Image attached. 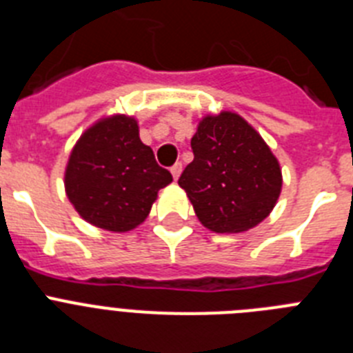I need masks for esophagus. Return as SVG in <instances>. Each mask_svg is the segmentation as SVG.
Instances as JSON below:
<instances>
[{
  "label": "esophagus",
  "mask_w": 353,
  "mask_h": 353,
  "mask_svg": "<svg viewBox=\"0 0 353 353\" xmlns=\"http://www.w3.org/2000/svg\"><path fill=\"white\" fill-rule=\"evenodd\" d=\"M180 173H182V162H176L173 168H171V174H173L174 180H179Z\"/></svg>",
  "instance_id": "1"
}]
</instances>
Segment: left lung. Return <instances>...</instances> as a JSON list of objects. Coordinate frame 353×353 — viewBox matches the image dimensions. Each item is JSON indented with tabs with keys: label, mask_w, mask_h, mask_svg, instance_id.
<instances>
[{
	"label": "left lung",
	"mask_w": 353,
	"mask_h": 353,
	"mask_svg": "<svg viewBox=\"0 0 353 353\" xmlns=\"http://www.w3.org/2000/svg\"><path fill=\"white\" fill-rule=\"evenodd\" d=\"M194 161L180 174L198 219L215 233L260 224L281 194V168L267 143L236 113L205 117L191 139Z\"/></svg>",
	"instance_id": "8db88e82"
}]
</instances>
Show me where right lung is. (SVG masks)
<instances>
[{
	"label": "right lung",
	"instance_id": "add662e5",
	"mask_svg": "<svg viewBox=\"0 0 353 353\" xmlns=\"http://www.w3.org/2000/svg\"><path fill=\"white\" fill-rule=\"evenodd\" d=\"M173 180L139 139L138 121L114 114L79 138L65 170L70 203L90 224L130 232L150 214L162 187Z\"/></svg>",
	"mask_w": 353,
	"mask_h": 353
}]
</instances>
